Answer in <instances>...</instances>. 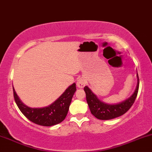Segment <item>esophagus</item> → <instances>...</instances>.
Listing matches in <instances>:
<instances>
[{"mask_svg":"<svg viewBox=\"0 0 152 152\" xmlns=\"http://www.w3.org/2000/svg\"><path fill=\"white\" fill-rule=\"evenodd\" d=\"M86 81L85 78H80L78 80L77 83H76V85H77V87L78 88H83L86 86Z\"/></svg>","mask_w":152,"mask_h":152,"instance_id":"obj_1","label":"esophagus"}]
</instances>
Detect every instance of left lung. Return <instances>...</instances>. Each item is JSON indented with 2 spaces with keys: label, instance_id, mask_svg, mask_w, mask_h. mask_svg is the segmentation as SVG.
Returning <instances> with one entry per match:
<instances>
[{
  "label": "left lung",
  "instance_id": "1",
  "mask_svg": "<svg viewBox=\"0 0 152 152\" xmlns=\"http://www.w3.org/2000/svg\"><path fill=\"white\" fill-rule=\"evenodd\" d=\"M137 87L133 94L128 99L117 104H108L100 100L88 86H85L84 91L86 95V101L91 114L100 120H110L122 116L127 112L133 104L137 95L139 89V77L137 73Z\"/></svg>",
  "mask_w": 152,
  "mask_h": 152
}]
</instances>
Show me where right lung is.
Wrapping results in <instances>:
<instances>
[{"label":"right lung","mask_w":152,"mask_h":152,"mask_svg":"<svg viewBox=\"0 0 152 152\" xmlns=\"http://www.w3.org/2000/svg\"><path fill=\"white\" fill-rule=\"evenodd\" d=\"M76 90V83H73L53 103L41 108H32L24 104L17 95L14 88L13 93L17 107L28 120L40 126H52L64 120Z\"/></svg>","instance_id":"right-lung-1"}]
</instances>
